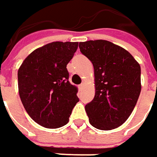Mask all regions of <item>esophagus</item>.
Listing matches in <instances>:
<instances>
[{"instance_id":"esophagus-1","label":"esophagus","mask_w":157,"mask_h":157,"mask_svg":"<svg viewBox=\"0 0 157 157\" xmlns=\"http://www.w3.org/2000/svg\"><path fill=\"white\" fill-rule=\"evenodd\" d=\"M83 87H84V83H81V84L79 85V89H80V91H82V90L83 89Z\"/></svg>"}]
</instances>
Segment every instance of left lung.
<instances>
[{
	"label": "left lung",
	"instance_id": "left-lung-1",
	"mask_svg": "<svg viewBox=\"0 0 157 157\" xmlns=\"http://www.w3.org/2000/svg\"><path fill=\"white\" fill-rule=\"evenodd\" d=\"M93 64L95 95L85 105L89 121L101 130L119 128L128 119L141 92L140 65L126 49L98 39L79 43Z\"/></svg>",
	"mask_w": 157,
	"mask_h": 157
}]
</instances>
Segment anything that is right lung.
I'll list each match as a JSON object with an SVG mask.
<instances>
[{"instance_id":"add662e5","label":"right lung","mask_w":157,"mask_h":157,"mask_svg":"<svg viewBox=\"0 0 157 157\" xmlns=\"http://www.w3.org/2000/svg\"><path fill=\"white\" fill-rule=\"evenodd\" d=\"M77 48L78 42H52L34 50L19 68L22 104L29 117L44 128L67 124L79 101L78 89L69 82L66 69Z\"/></svg>"}]
</instances>
